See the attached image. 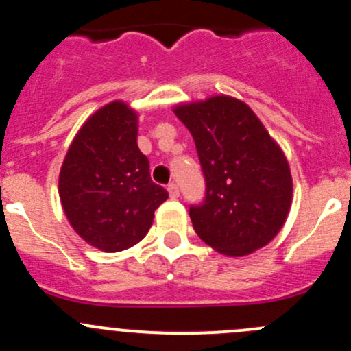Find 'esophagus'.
<instances>
[{"mask_svg":"<svg viewBox=\"0 0 351 351\" xmlns=\"http://www.w3.org/2000/svg\"><path fill=\"white\" fill-rule=\"evenodd\" d=\"M168 192H169V197H171V198H178L180 197V190H178V185H176V183H169Z\"/></svg>","mask_w":351,"mask_h":351,"instance_id":"esophagus-1","label":"esophagus"}]
</instances>
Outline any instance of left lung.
I'll use <instances>...</instances> for the list:
<instances>
[{"mask_svg":"<svg viewBox=\"0 0 351 351\" xmlns=\"http://www.w3.org/2000/svg\"><path fill=\"white\" fill-rule=\"evenodd\" d=\"M193 136L205 198L190 207L198 238L228 256L267 246L289 215L292 175L284 151L241 100L226 95L175 107Z\"/></svg>","mask_w":351,"mask_h":351,"instance_id":"8db88e82","label":"left lung"}]
</instances>
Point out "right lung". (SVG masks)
I'll return each mask as SVG.
<instances>
[{"instance_id": "add662e5", "label": "right lung", "mask_w": 351, "mask_h": 351, "mask_svg": "<svg viewBox=\"0 0 351 351\" xmlns=\"http://www.w3.org/2000/svg\"><path fill=\"white\" fill-rule=\"evenodd\" d=\"M59 197L74 231L105 251L127 250L153 226L168 198L137 146V113L117 100L77 130L59 173Z\"/></svg>"}]
</instances>
